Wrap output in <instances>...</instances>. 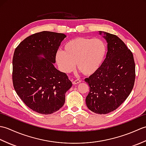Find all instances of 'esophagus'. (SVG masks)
Instances as JSON below:
<instances>
[{"instance_id":"1","label":"esophagus","mask_w":146,"mask_h":146,"mask_svg":"<svg viewBox=\"0 0 146 146\" xmlns=\"http://www.w3.org/2000/svg\"><path fill=\"white\" fill-rule=\"evenodd\" d=\"M80 82H81V81H80V80H74V81H73V84L77 85V84H78V83H80Z\"/></svg>"}]
</instances>
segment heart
<instances>
[{
  "instance_id": "heart-1",
  "label": "heart",
  "mask_w": 146,
  "mask_h": 146,
  "mask_svg": "<svg viewBox=\"0 0 146 146\" xmlns=\"http://www.w3.org/2000/svg\"><path fill=\"white\" fill-rule=\"evenodd\" d=\"M106 52V46L100 39L78 38L70 40L63 51L56 54L58 66L64 73H70L76 66L85 75H92L101 65Z\"/></svg>"
}]
</instances>
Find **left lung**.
I'll use <instances>...</instances> for the list:
<instances>
[{"label": "left lung", "instance_id": "obj_1", "mask_svg": "<svg viewBox=\"0 0 146 146\" xmlns=\"http://www.w3.org/2000/svg\"><path fill=\"white\" fill-rule=\"evenodd\" d=\"M107 42L106 58L85 79L90 87L86 106L93 112L106 114L119 107L132 92L135 82L133 54L116 35L99 31Z\"/></svg>", "mask_w": 146, "mask_h": 146}]
</instances>
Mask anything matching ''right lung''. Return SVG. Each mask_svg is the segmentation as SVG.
I'll return each mask as SVG.
<instances>
[{"instance_id": "obj_1", "label": "right lung", "mask_w": 146, "mask_h": 146, "mask_svg": "<svg viewBox=\"0 0 146 146\" xmlns=\"http://www.w3.org/2000/svg\"><path fill=\"white\" fill-rule=\"evenodd\" d=\"M66 36L42 31L22 41L15 49L12 81L19 97L31 109L51 114L63 106L72 83L54 66L56 54Z\"/></svg>"}]
</instances>
